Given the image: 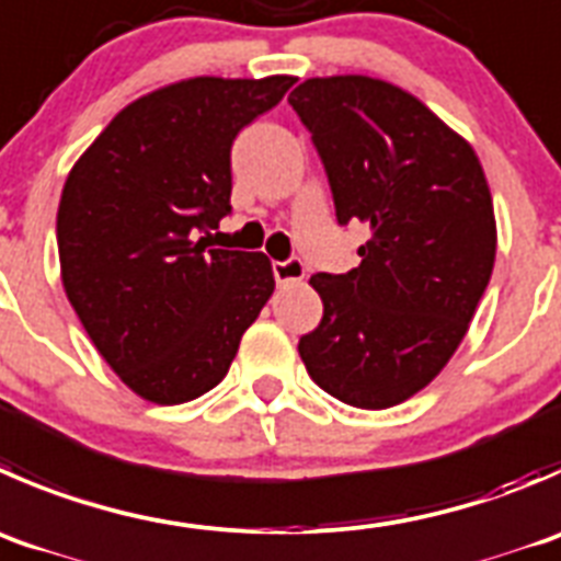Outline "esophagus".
Here are the masks:
<instances>
[{"label":"esophagus","mask_w":561,"mask_h":561,"mask_svg":"<svg viewBox=\"0 0 561 561\" xmlns=\"http://www.w3.org/2000/svg\"><path fill=\"white\" fill-rule=\"evenodd\" d=\"M274 279L279 282V285H287V282H301L304 274H307V268H304L301 257H287V260H274Z\"/></svg>","instance_id":"34e87169"}]
</instances>
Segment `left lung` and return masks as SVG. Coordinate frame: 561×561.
<instances>
[{"instance_id": "left-lung-1", "label": "left lung", "mask_w": 561, "mask_h": 561, "mask_svg": "<svg viewBox=\"0 0 561 561\" xmlns=\"http://www.w3.org/2000/svg\"><path fill=\"white\" fill-rule=\"evenodd\" d=\"M287 101L336 221L369 227L356 268L309 279L323 320L298 353L320 389L380 411L425 389L469 331L496 260L491 188L471 145L389 81L307 79Z\"/></svg>"}]
</instances>
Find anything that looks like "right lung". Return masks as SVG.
Masks as SVG:
<instances>
[{
	"label": "right lung",
	"mask_w": 561,
	"mask_h": 561,
	"mask_svg": "<svg viewBox=\"0 0 561 561\" xmlns=\"http://www.w3.org/2000/svg\"><path fill=\"white\" fill-rule=\"evenodd\" d=\"M293 76L197 79L128 103L65 181L62 285L108 367L178 405L214 389L274 293L263 252L205 249L232 210L230 150Z\"/></svg>",
	"instance_id": "1"
}]
</instances>
